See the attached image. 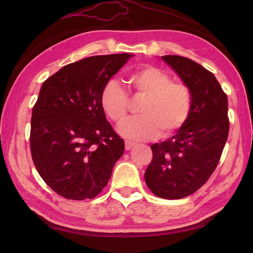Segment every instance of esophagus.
<instances>
[{"label":"esophagus","instance_id":"esophagus-1","mask_svg":"<svg viewBox=\"0 0 253 253\" xmlns=\"http://www.w3.org/2000/svg\"><path fill=\"white\" fill-rule=\"evenodd\" d=\"M136 146V143L135 142H132V141H128V140H126L125 141V149L127 150V151H129V150H131L133 147Z\"/></svg>","mask_w":253,"mask_h":253}]
</instances>
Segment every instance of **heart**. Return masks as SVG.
Masks as SVG:
<instances>
[{
  "label": "heart",
  "instance_id": "heart-1",
  "mask_svg": "<svg viewBox=\"0 0 253 253\" xmlns=\"http://www.w3.org/2000/svg\"><path fill=\"white\" fill-rule=\"evenodd\" d=\"M132 92L144 96L139 107L140 116L128 118L118 126L122 136L132 140H147L158 136L168 137L178 131L189 118L192 95L184 83L171 82V77L157 66L137 68L128 77ZM101 106L116 123L127 115V93L115 80H109L101 91Z\"/></svg>",
  "mask_w": 253,
  "mask_h": 253
}]
</instances>
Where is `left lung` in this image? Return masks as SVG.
<instances>
[{
    "mask_svg": "<svg viewBox=\"0 0 253 253\" xmlns=\"http://www.w3.org/2000/svg\"><path fill=\"white\" fill-rule=\"evenodd\" d=\"M161 58L189 87V118L176 135L151 146L153 158L144 180L155 196L175 200L196 192L216 169L227 140V95L215 76L178 55Z\"/></svg>",
    "mask_w": 253,
    "mask_h": 253,
    "instance_id": "1",
    "label": "left lung"
}]
</instances>
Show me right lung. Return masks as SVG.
<instances>
[{"label": "right lung", "mask_w": 253, "mask_h": 253, "mask_svg": "<svg viewBox=\"0 0 253 253\" xmlns=\"http://www.w3.org/2000/svg\"><path fill=\"white\" fill-rule=\"evenodd\" d=\"M132 56H90L42 84L32 109L31 157L42 179L60 196L92 199L110 180L125 146L106 121L101 91Z\"/></svg>", "instance_id": "add662e5"}]
</instances>
